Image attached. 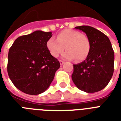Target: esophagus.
I'll list each match as a JSON object with an SVG mask.
<instances>
[{"instance_id":"1","label":"esophagus","mask_w":121,"mask_h":121,"mask_svg":"<svg viewBox=\"0 0 121 121\" xmlns=\"http://www.w3.org/2000/svg\"><path fill=\"white\" fill-rule=\"evenodd\" d=\"M64 63H65V61H63L60 60V63L61 65H62L64 64Z\"/></svg>"}]
</instances>
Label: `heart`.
<instances>
[{"label": "heart", "instance_id": "heart-1", "mask_svg": "<svg viewBox=\"0 0 121 121\" xmlns=\"http://www.w3.org/2000/svg\"><path fill=\"white\" fill-rule=\"evenodd\" d=\"M46 46L53 57H58L65 49L63 58L81 61L88 56L90 42L86 36L72 29H65L58 34L56 39L51 37L46 42Z\"/></svg>", "mask_w": 121, "mask_h": 121}]
</instances>
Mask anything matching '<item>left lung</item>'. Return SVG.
<instances>
[{
    "instance_id": "8db88e82",
    "label": "left lung",
    "mask_w": 121,
    "mask_h": 121,
    "mask_svg": "<svg viewBox=\"0 0 121 121\" xmlns=\"http://www.w3.org/2000/svg\"><path fill=\"white\" fill-rule=\"evenodd\" d=\"M86 34L90 42V51L82 62L73 65L72 80L78 89L86 93L102 90L114 73V52L109 38L88 26L75 27Z\"/></svg>"
}]
</instances>
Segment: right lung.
Returning <instances> with one entry per match:
<instances>
[{"mask_svg":"<svg viewBox=\"0 0 121 121\" xmlns=\"http://www.w3.org/2000/svg\"><path fill=\"white\" fill-rule=\"evenodd\" d=\"M51 32L36 31L16 39L9 51L7 72L16 88L29 95L47 90L60 66L50 54L46 42Z\"/></svg>","mask_w":121,"mask_h":121,"instance_id":"right-lung-1","label":"right lung"}]
</instances>
